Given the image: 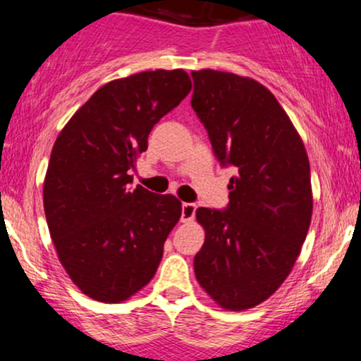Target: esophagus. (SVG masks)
I'll return each mask as SVG.
<instances>
[{
  "instance_id": "obj_1",
  "label": "esophagus",
  "mask_w": 361,
  "mask_h": 361,
  "mask_svg": "<svg viewBox=\"0 0 361 361\" xmlns=\"http://www.w3.org/2000/svg\"><path fill=\"white\" fill-rule=\"evenodd\" d=\"M195 212H197V205H195V204H190V202H185V204H181V222L193 221Z\"/></svg>"
}]
</instances>
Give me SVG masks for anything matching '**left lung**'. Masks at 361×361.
I'll list each match as a JSON object with an SVG mask.
<instances>
[{"mask_svg":"<svg viewBox=\"0 0 361 361\" xmlns=\"http://www.w3.org/2000/svg\"><path fill=\"white\" fill-rule=\"evenodd\" d=\"M192 109L221 166L234 168L226 209L197 210L205 243L195 276L229 310L267 300L287 279L312 217L310 166L276 98L251 78L192 71Z\"/></svg>","mask_w":361,"mask_h":361,"instance_id":"obj_1","label":"left lung"}]
</instances>
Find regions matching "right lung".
Returning a JSON list of instances; mask_svg holds the SVG:
<instances>
[{
    "label": "right lung",
    "instance_id": "add662e5",
    "mask_svg": "<svg viewBox=\"0 0 361 361\" xmlns=\"http://www.w3.org/2000/svg\"><path fill=\"white\" fill-rule=\"evenodd\" d=\"M190 90L183 69L110 81L57 135L44 181L45 219L62 267L91 299L126 300L159 267L181 202L132 190L128 171L152 127Z\"/></svg>",
    "mask_w": 361,
    "mask_h": 361
}]
</instances>
